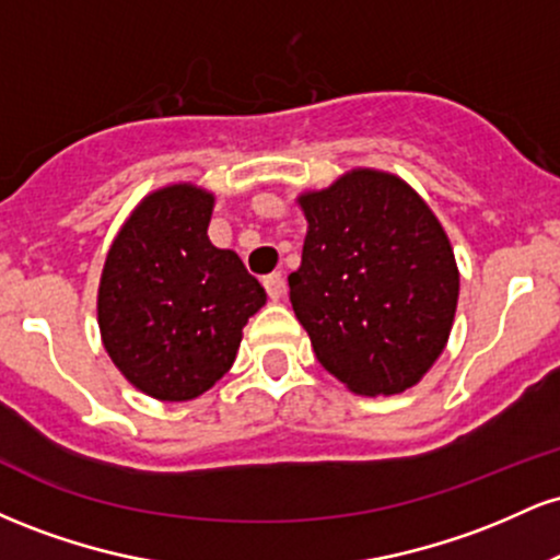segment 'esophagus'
<instances>
[{"mask_svg": "<svg viewBox=\"0 0 560 560\" xmlns=\"http://www.w3.org/2000/svg\"><path fill=\"white\" fill-rule=\"evenodd\" d=\"M262 287H266L268 298H271V300H279L281 294H284V276H281V271L268 273L266 279H262Z\"/></svg>", "mask_w": 560, "mask_h": 560, "instance_id": "esophagus-1", "label": "esophagus"}]
</instances>
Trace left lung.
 Listing matches in <instances>:
<instances>
[{
  "instance_id": "obj_1",
  "label": "left lung",
  "mask_w": 560,
  "mask_h": 560,
  "mask_svg": "<svg viewBox=\"0 0 560 560\" xmlns=\"http://www.w3.org/2000/svg\"><path fill=\"white\" fill-rule=\"evenodd\" d=\"M307 218L289 300L318 363L355 395H397L445 350L458 266L429 205L392 173L355 168L298 197Z\"/></svg>"
}]
</instances>
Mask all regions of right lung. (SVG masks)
<instances>
[{"label":"right lung","mask_w":560,"mask_h":560,"mask_svg":"<svg viewBox=\"0 0 560 560\" xmlns=\"http://www.w3.org/2000/svg\"><path fill=\"white\" fill-rule=\"evenodd\" d=\"M215 197L173 184L137 205L107 253L96 298L102 342L133 387L165 402L208 392L234 363L266 289L208 236Z\"/></svg>","instance_id":"1"}]
</instances>
